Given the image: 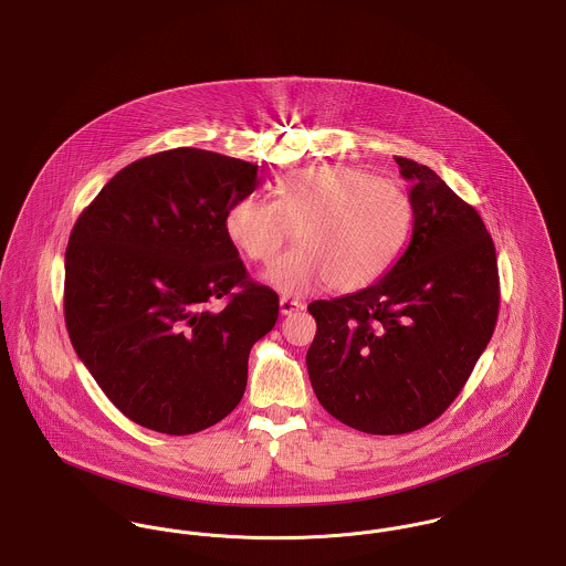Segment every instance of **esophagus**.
<instances>
[{"label":"esophagus","mask_w":566,"mask_h":566,"mask_svg":"<svg viewBox=\"0 0 566 566\" xmlns=\"http://www.w3.org/2000/svg\"><path fill=\"white\" fill-rule=\"evenodd\" d=\"M304 304L302 302H297V300H291V297H282L280 300V312L282 314H293V312H297V310H302Z\"/></svg>","instance_id":"34e87169"}]
</instances>
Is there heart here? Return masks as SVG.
Instances as JSON below:
<instances>
[{"mask_svg":"<svg viewBox=\"0 0 566 566\" xmlns=\"http://www.w3.org/2000/svg\"><path fill=\"white\" fill-rule=\"evenodd\" d=\"M413 218V200L400 185L353 166H318L284 176L275 202L259 196L234 200L226 232L248 259L269 264L295 230L300 248L275 262L264 280L289 295L325 282L345 295L375 284L390 269Z\"/></svg>","mask_w":566,"mask_h":566,"instance_id":"heart-1","label":"heart"}]
</instances>
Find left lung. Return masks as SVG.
Masks as SVG:
<instances>
[{
  "instance_id": "obj_1",
  "label": "left lung",
  "mask_w": 566,
  "mask_h": 566,
  "mask_svg": "<svg viewBox=\"0 0 566 566\" xmlns=\"http://www.w3.org/2000/svg\"><path fill=\"white\" fill-rule=\"evenodd\" d=\"M416 209L405 254L373 286L307 305L305 364L318 402L370 436L418 431L463 390L500 307L495 245L474 207L396 157Z\"/></svg>"
}]
</instances>
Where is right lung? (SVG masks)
<instances>
[{"mask_svg":"<svg viewBox=\"0 0 566 566\" xmlns=\"http://www.w3.org/2000/svg\"><path fill=\"white\" fill-rule=\"evenodd\" d=\"M259 166L200 148L133 161L75 221L64 262L71 343L135 424L191 436L243 398L248 357L280 300L248 277L226 232ZM226 298L221 311L208 304Z\"/></svg>","mask_w":566,"mask_h":566,"instance_id":"obj_1","label":"right lung"}]
</instances>
